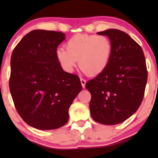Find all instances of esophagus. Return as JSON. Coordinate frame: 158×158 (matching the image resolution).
<instances>
[{
    "label": "esophagus",
    "instance_id": "obj_1",
    "mask_svg": "<svg viewBox=\"0 0 158 158\" xmlns=\"http://www.w3.org/2000/svg\"><path fill=\"white\" fill-rule=\"evenodd\" d=\"M80 81H81V86H82V88H84L85 87V84H86V80L83 79V78H80Z\"/></svg>",
    "mask_w": 158,
    "mask_h": 158
}]
</instances>
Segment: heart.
<instances>
[{"mask_svg": "<svg viewBox=\"0 0 158 158\" xmlns=\"http://www.w3.org/2000/svg\"><path fill=\"white\" fill-rule=\"evenodd\" d=\"M112 43L106 35L77 34L66 43V50L58 48L56 57L65 71L72 72L77 60L82 70L90 76L102 73L109 64Z\"/></svg>", "mask_w": 158, "mask_h": 158, "instance_id": "b5f03b06", "label": "heart"}]
</instances>
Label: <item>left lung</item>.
<instances>
[{"mask_svg":"<svg viewBox=\"0 0 158 158\" xmlns=\"http://www.w3.org/2000/svg\"><path fill=\"white\" fill-rule=\"evenodd\" d=\"M112 43L109 64L86 83L91 94L90 111L96 122L116 125L126 120L142 102L148 72L141 47L128 34L116 29L97 32Z\"/></svg>","mask_w":158,"mask_h":158,"instance_id":"8db88e82","label":"left lung"}]
</instances>
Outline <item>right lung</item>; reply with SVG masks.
<instances>
[{
  "label": "right lung",
  "instance_id": "1",
  "mask_svg": "<svg viewBox=\"0 0 158 158\" xmlns=\"http://www.w3.org/2000/svg\"><path fill=\"white\" fill-rule=\"evenodd\" d=\"M63 32L35 30L16 45L11 56L10 90L18 113L29 126L56 129L81 90L80 79L63 70L56 57Z\"/></svg>",
  "mask_w": 158,
  "mask_h": 158
}]
</instances>
